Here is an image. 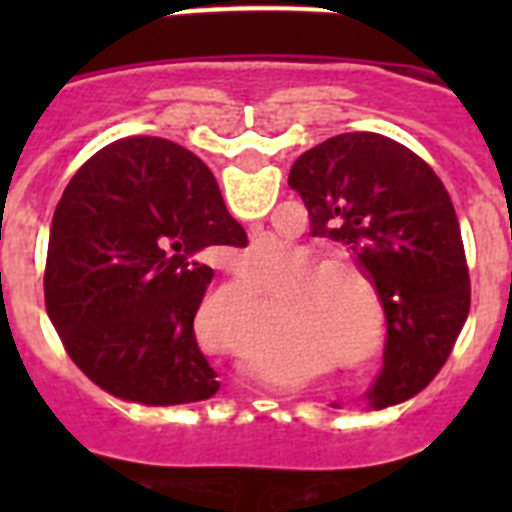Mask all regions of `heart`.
Segmentation results:
<instances>
[{"label": "heart", "mask_w": 512, "mask_h": 512, "mask_svg": "<svg viewBox=\"0 0 512 512\" xmlns=\"http://www.w3.org/2000/svg\"><path fill=\"white\" fill-rule=\"evenodd\" d=\"M318 251L310 246L297 248V266L282 284L279 323L289 338L312 343L325 359H336L343 369H359L366 346L379 354L387 341V318L377 295L372 274L359 261ZM289 248L279 238H259L235 256V269L251 287H266L287 274ZM373 300L368 307L365 295ZM248 312L261 318V300L256 295L248 300ZM375 330H371V323ZM373 343L369 344L368 341Z\"/></svg>", "instance_id": "1"}]
</instances>
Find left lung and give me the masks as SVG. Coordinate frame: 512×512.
Masks as SVG:
<instances>
[{
    "instance_id": "1",
    "label": "left lung",
    "mask_w": 512,
    "mask_h": 512,
    "mask_svg": "<svg viewBox=\"0 0 512 512\" xmlns=\"http://www.w3.org/2000/svg\"><path fill=\"white\" fill-rule=\"evenodd\" d=\"M310 233L343 243L372 274L387 315L374 408L418 395L467 323L472 287L459 217L436 171L377 133H343L302 153L289 171Z\"/></svg>"
}]
</instances>
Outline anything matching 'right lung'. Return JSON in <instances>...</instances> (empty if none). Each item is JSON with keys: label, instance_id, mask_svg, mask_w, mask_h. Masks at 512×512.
Listing matches in <instances>:
<instances>
[{"label": "right lung", "instance_id": "obj_1", "mask_svg": "<svg viewBox=\"0 0 512 512\" xmlns=\"http://www.w3.org/2000/svg\"><path fill=\"white\" fill-rule=\"evenodd\" d=\"M215 246H246L212 171L164 138L94 153L53 212L45 307L66 354L104 392L148 408L210 400L194 338Z\"/></svg>", "mask_w": 512, "mask_h": 512}]
</instances>
